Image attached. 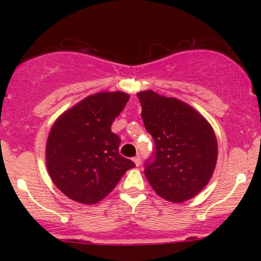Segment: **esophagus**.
Instances as JSON below:
<instances>
[{
    "label": "esophagus",
    "mask_w": 261,
    "mask_h": 261,
    "mask_svg": "<svg viewBox=\"0 0 261 261\" xmlns=\"http://www.w3.org/2000/svg\"><path fill=\"white\" fill-rule=\"evenodd\" d=\"M134 162H135V164H136L137 167L140 166V164H141V157H140L139 154H137L136 157H134Z\"/></svg>",
    "instance_id": "obj_1"
}]
</instances>
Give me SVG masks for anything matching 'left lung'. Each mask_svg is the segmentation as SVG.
Instances as JSON below:
<instances>
[{"mask_svg": "<svg viewBox=\"0 0 261 261\" xmlns=\"http://www.w3.org/2000/svg\"><path fill=\"white\" fill-rule=\"evenodd\" d=\"M143 124L154 141L145 163L153 190L172 202H184L207 185L217 161L214 128L184 101L153 91L137 93Z\"/></svg>", "mask_w": 261, "mask_h": 261, "instance_id": "left-lung-1", "label": "left lung"}]
</instances>
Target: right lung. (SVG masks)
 I'll list each match as a JSON object with an SVG mask.
<instances>
[{
    "label": "right lung",
    "instance_id": "obj_1",
    "mask_svg": "<svg viewBox=\"0 0 261 261\" xmlns=\"http://www.w3.org/2000/svg\"><path fill=\"white\" fill-rule=\"evenodd\" d=\"M128 98L122 92L89 95L51 127L46 142L47 170L54 184L74 201H100L135 167L119 153L120 137L112 131L114 119Z\"/></svg>",
    "mask_w": 261,
    "mask_h": 261
}]
</instances>
